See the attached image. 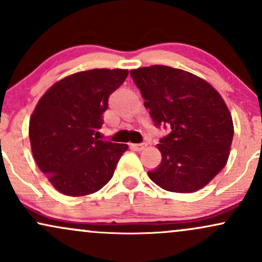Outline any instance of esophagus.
<instances>
[{
    "label": "esophagus",
    "mask_w": 262,
    "mask_h": 262,
    "mask_svg": "<svg viewBox=\"0 0 262 262\" xmlns=\"http://www.w3.org/2000/svg\"><path fill=\"white\" fill-rule=\"evenodd\" d=\"M146 148V144L145 143H140V144H130V149L137 150V151H141Z\"/></svg>",
    "instance_id": "1"
}]
</instances>
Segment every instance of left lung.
Returning <instances> with one entry per match:
<instances>
[{
    "label": "left lung",
    "mask_w": 262,
    "mask_h": 262,
    "mask_svg": "<svg viewBox=\"0 0 262 262\" xmlns=\"http://www.w3.org/2000/svg\"><path fill=\"white\" fill-rule=\"evenodd\" d=\"M155 125L169 127L158 149L161 162L148 175L161 188L198 191L227 164L234 127L222 96L207 81L170 66L130 70Z\"/></svg>",
    "instance_id": "obj_1"
}]
</instances>
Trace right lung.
Here are the masks:
<instances>
[{
    "label": "right lung",
    "instance_id": "right-lung-1",
    "mask_svg": "<svg viewBox=\"0 0 262 262\" xmlns=\"http://www.w3.org/2000/svg\"><path fill=\"white\" fill-rule=\"evenodd\" d=\"M128 70L93 69L58 81L38 102L29 139L38 167L66 196L97 192L112 179L127 144L98 140L108 97Z\"/></svg>",
    "mask_w": 262,
    "mask_h": 262
}]
</instances>
